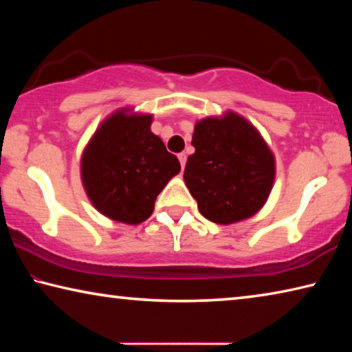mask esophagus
Wrapping results in <instances>:
<instances>
[{
  "instance_id": "1",
  "label": "esophagus",
  "mask_w": 352,
  "mask_h": 352,
  "mask_svg": "<svg viewBox=\"0 0 352 352\" xmlns=\"http://www.w3.org/2000/svg\"><path fill=\"white\" fill-rule=\"evenodd\" d=\"M178 160H180V164H182V169H184V166H186V153H178Z\"/></svg>"
}]
</instances>
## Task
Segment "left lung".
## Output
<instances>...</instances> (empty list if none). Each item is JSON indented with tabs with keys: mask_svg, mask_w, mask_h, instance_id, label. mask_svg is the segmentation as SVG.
Instances as JSON below:
<instances>
[{
	"mask_svg": "<svg viewBox=\"0 0 352 352\" xmlns=\"http://www.w3.org/2000/svg\"><path fill=\"white\" fill-rule=\"evenodd\" d=\"M184 183L199 211L230 225L254 216L275 182V155L252 122L234 111L195 122Z\"/></svg>",
	"mask_w": 352,
	"mask_h": 352,
	"instance_id": "obj_1",
	"label": "left lung"
}]
</instances>
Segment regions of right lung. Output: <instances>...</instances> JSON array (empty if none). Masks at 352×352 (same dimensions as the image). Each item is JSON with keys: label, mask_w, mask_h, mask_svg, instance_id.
Here are the masks:
<instances>
[{"label": "right lung", "mask_w": 352, "mask_h": 352, "mask_svg": "<svg viewBox=\"0 0 352 352\" xmlns=\"http://www.w3.org/2000/svg\"><path fill=\"white\" fill-rule=\"evenodd\" d=\"M152 115L121 109L105 119L83 148L80 177L88 199L111 220L138 225L157 195L180 172V162L152 133Z\"/></svg>", "instance_id": "add662e5"}]
</instances>
